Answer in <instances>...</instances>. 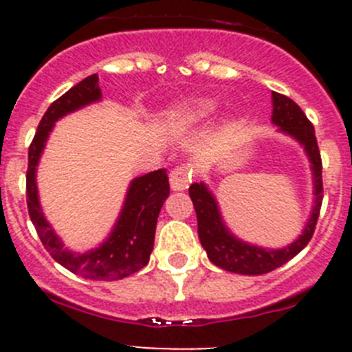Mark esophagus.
<instances>
[{
    "instance_id": "obj_1",
    "label": "esophagus",
    "mask_w": 352,
    "mask_h": 352,
    "mask_svg": "<svg viewBox=\"0 0 352 352\" xmlns=\"http://www.w3.org/2000/svg\"><path fill=\"white\" fill-rule=\"evenodd\" d=\"M192 182V170L189 166H177L170 172V187L172 190H186Z\"/></svg>"
}]
</instances>
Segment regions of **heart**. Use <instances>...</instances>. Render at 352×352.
<instances>
[{
  "instance_id": "heart-1",
  "label": "heart",
  "mask_w": 352,
  "mask_h": 352,
  "mask_svg": "<svg viewBox=\"0 0 352 352\" xmlns=\"http://www.w3.org/2000/svg\"><path fill=\"white\" fill-rule=\"evenodd\" d=\"M218 109V104L211 98H192L186 102L175 110V122L179 126H194V124L204 122Z\"/></svg>"
}]
</instances>
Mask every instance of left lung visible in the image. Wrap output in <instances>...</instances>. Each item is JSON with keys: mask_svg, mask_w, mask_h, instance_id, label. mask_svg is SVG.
Masks as SVG:
<instances>
[{"mask_svg": "<svg viewBox=\"0 0 352 352\" xmlns=\"http://www.w3.org/2000/svg\"><path fill=\"white\" fill-rule=\"evenodd\" d=\"M272 124L278 126L279 133H285L303 146L310 160L311 177H314V208L301 235L293 243L283 248H265L243 242L233 235L223 221L218 201L204 182L192 184L189 196L192 199L197 214V233L209 261L225 271L235 274L257 276L281 267L287 261L300 254L311 240L320 214L324 186H322V160L318 151L315 129L310 120L291 98L272 91Z\"/></svg>", "mask_w": 352, "mask_h": 352, "instance_id": "1", "label": "left lung"}]
</instances>
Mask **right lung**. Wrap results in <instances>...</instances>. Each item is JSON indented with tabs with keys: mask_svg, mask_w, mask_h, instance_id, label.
I'll return each instance as SVG.
<instances>
[{
	"mask_svg": "<svg viewBox=\"0 0 352 352\" xmlns=\"http://www.w3.org/2000/svg\"><path fill=\"white\" fill-rule=\"evenodd\" d=\"M100 100L102 90L98 87V76L91 74L69 88L58 100L52 102L51 107L44 113L34 141L28 148L27 206L38 239L58 264L73 274L83 276L85 279L116 281L134 274L150 262L156 221L163 202L170 194L166 170H155L131 180L122 209L117 216L112 232L97 248H91L83 254L66 248L51 223L45 219L38 201L37 180H35L37 165L54 124L67 113L76 112Z\"/></svg>",
	"mask_w": 352,
	"mask_h": 352,
	"instance_id": "1",
	"label": "right lung"
}]
</instances>
